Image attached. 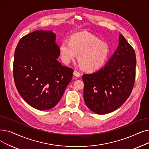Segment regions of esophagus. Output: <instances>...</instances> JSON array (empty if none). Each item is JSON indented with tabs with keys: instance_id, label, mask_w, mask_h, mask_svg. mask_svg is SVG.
I'll return each mask as SVG.
<instances>
[{
	"instance_id": "esophagus-1",
	"label": "esophagus",
	"mask_w": 149,
	"mask_h": 149,
	"mask_svg": "<svg viewBox=\"0 0 149 149\" xmlns=\"http://www.w3.org/2000/svg\"><path fill=\"white\" fill-rule=\"evenodd\" d=\"M74 74L75 76H76L77 77H79L81 76V74L79 72H78V71H77V70H75L74 71Z\"/></svg>"
}]
</instances>
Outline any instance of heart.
Wrapping results in <instances>:
<instances>
[{"instance_id": "1", "label": "heart", "mask_w": 149, "mask_h": 149, "mask_svg": "<svg viewBox=\"0 0 149 149\" xmlns=\"http://www.w3.org/2000/svg\"><path fill=\"white\" fill-rule=\"evenodd\" d=\"M62 61L66 64L74 60L77 55L82 68L89 72L100 69L109 56L108 45L87 31L73 34L69 41L64 40L59 47Z\"/></svg>"}]
</instances>
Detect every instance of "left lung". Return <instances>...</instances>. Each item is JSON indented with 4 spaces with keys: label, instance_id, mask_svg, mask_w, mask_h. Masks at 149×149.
<instances>
[{
    "label": "left lung",
    "instance_id": "1",
    "mask_svg": "<svg viewBox=\"0 0 149 149\" xmlns=\"http://www.w3.org/2000/svg\"><path fill=\"white\" fill-rule=\"evenodd\" d=\"M119 46L105 66L83 74V97L87 107L98 114L114 111L131 94L136 75L135 52L119 35Z\"/></svg>",
    "mask_w": 149,
    "mask_h": 149
}]
</instances>
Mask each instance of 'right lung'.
Masks as SVG:
<instances>
[{"label":"right lung","mask_w":149,"mask_h":149,"mask_svg":"<svg viewBox=\"0 0 149 149\" xmlns=\"http://www.w3.org/2000/svg\"><path fill=\"white\" fill-rule=\"evenodd\" d=\"M52 31L36 30L22 37L15 52L13 77L19 94L39 110L54 108L72 78L74 70L58 58L59 47Z\"/></svg>","instance_id":"1"}]
</instances>
